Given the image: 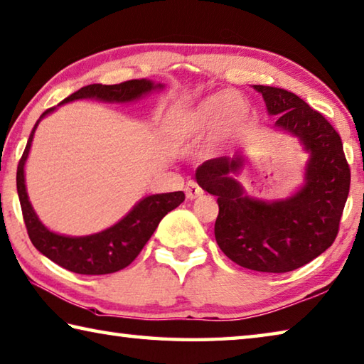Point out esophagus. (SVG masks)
Masks as SVG:
<instances>
[{"mask_svg":"<svg viewBox=\"0 0 364 364\" xmlns=\"http://www.w3.org/2000/svg\"><path fill=\"white\" fill-rule=\"evenodd\" d=\"M184 192H186V197L189 198V200H196V198L203 196L202 188L198 186V184L194 183V181H189L186 184V188H184Z\"/></svg>","mask_w":364,"mask_h":364,"instance_id":"obj_1","label":"esophagus"}]
</instances>
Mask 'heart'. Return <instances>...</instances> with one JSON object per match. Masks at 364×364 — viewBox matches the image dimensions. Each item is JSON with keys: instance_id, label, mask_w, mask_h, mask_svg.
Masks as SVG:
<instances>
[{"instance_id": "obj_1", "label": "heart", "mask_w": 364, "mask_h": 364, "mask_svg": "<svg viewBox=\"0 0 364 364\" xmlns=\"http://www.w3.org/2000/svg\"><path fill=\"white\" fill-rule=\"evenodd\" d=\"M241 112L244 117L238 119ZM247 113L249 102L243 95L237 91L216 92L189 109L170 113L164 132L170 144L176 146L196 145L213 132L211 146L220 148L237 134Z\"/></svg>"}]
</instances>
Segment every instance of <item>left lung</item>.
<instances>
[{"label": "left lung", "instance_id": "8db88e82", "mask_svg": "<svg viewBox=\"0 0 364 364\" xmlns=\"http://www.w3.org/2000/svg\"><path fill=\"white\" fill-rule=\"evenodd\" d=\"M276 117L277 131L298 139L309 154L304 183L277 200L249 197L237 178L247 164L245 153L210 159L198 166L196 180L218 196L215 237L227 257L263 273H287L318 257L339 230L350 188V168L343 141L318 112L294 92L254 85Z\"/></svg>", "mask_w": 364, "mask_h": 364}]
</instances>
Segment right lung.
I'll list each match as a JSON object with an SVG mask.
<instances>
[{
  "label": "right lung",
  "mask_w": 364,
  "mask_h": 364,
  "mask_svg": "<svg viewBox=\"0 0 364 364\" xmlns=\"http://www.w3.org/2000/svg\"><path fill=\"white\" fill-rule=\"evenodd\" d=\"M162 88V83H154L153 80H146V78L118 85L92 83L75 91L74 95L64 99L56 107L46 110L41 118L36 121L23 156H21L17 167V192L31 243L41 254H44L56 265L66 268L73 273L90 276L110 274L131 265L146 245V241L151 238L161 219L184 200V192L176 191L167 192V194L146 196L135 203L132 210L124 218H121L117 224L92 235L69 237V235H61L50 230L36 215L30 198H28L25 184V164L28 154H30L34 132L38 129L41 119L53 113L60 105L80 101V99H96V101L101 102L126 104L137 101V99L149 95V92Z\"/></svg>",
  "instance_id": "right-lung-1"
}]
</instances>
